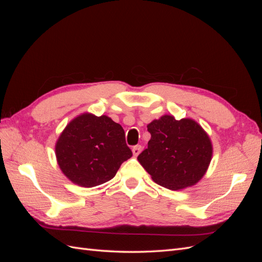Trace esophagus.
<instances>
[{
  "mask_svg": "<svg viewBox=\"0 0 262 262\" xmlns=\"http://www.w3.org/2000/svg\"><path fill=\"white\" fill-rule=\"evenodd\" d=\"M141 150H142V146L141 145H136V146L132 147V153H133V155L136 156V157L141 153Z\"/></svg>",
  "mask_w": 262,
  "mask_h": 262,
  "instance_id": "obj_1",
  "label": "esophagus"
}]
</instances>
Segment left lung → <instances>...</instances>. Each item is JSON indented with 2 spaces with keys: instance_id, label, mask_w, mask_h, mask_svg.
Listing matches in <instances>:
<instances>
[{
  "instance_id": "left-lung-1",
  "label": "left lung",
  "mask_w": 262,
  "mask_h": 262,
  "mask_svg": "<svg viewBox=\"0 0 262 262\" xmlns=\"http://www.w3.org/2000/svg\"><path fill=\"white\" fill-rule=\"evenodd\" d=\"M147 148L139 163L156 184L170 190L192 187L207 172L213 155L208 133L193 119L164 115L147 124Z\"/></svg>"
}]
</instances>
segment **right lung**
<instances>
[{
  "label": "right lung",
  "instance_id": "obj_1",
  "mask_svg": "<svg viewBox=\"0 0 262 262\" xmlns=\"http://www.w3.org/2000/svg\"><path fill=\"white\" fill-rule=\"evenodd\" d=\"M131 156L122 126L105 115H78L67 124L55 143L60 169L73 184L84 188L113 179Z\"/></svg>",
  "mask_w": 262,
  "mask_h": 262
}]
</instances>
